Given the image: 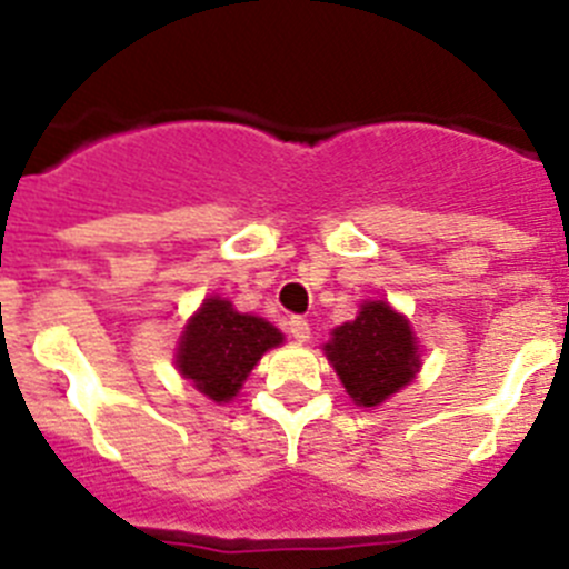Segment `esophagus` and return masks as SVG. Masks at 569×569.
Here are the masks:
<instances>
[{
  "mask_svg": "<svg viewBox=\"0 0 569 569\" xmlns=\"http://www.w3.org/2000/svg\"><path fill=\"white\" fill-rule=\"evenodd\" d=\"M288 330H290V336H293L296 341H308L310 339V321L301 319V316H293V319L288 321Z\"/></svg>",
  "mask_w": 569,
  "mask_h": 569,
  "instance_id": "34e87169",
  "label": "esophagus"
}]
</instances>
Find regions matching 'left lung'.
Segmentation results:
<instances>
[{"label": "left lung", "mask_w": 569, "mask_h": 569, "mask_svg": "<svg viewBox=\"0 0 569 569\" xmlns=\"http://www.w3.org/2000/svg\"><path fill=\"white\" fill-rule=\"evenodd\" d=\"M325 353L350 399L365 407L381 405L419 370V347L410 325L385 301L361 305L353 321L333 330Z\"/></svg>", "instance_id": "left-lung-1"}]
</instances>
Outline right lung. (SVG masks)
<instances>
[{
	"mask_svg": "<svg viewBox=\"0 0 569 569\" xmlns=\"http://www.w3.org/2000/svg\"><path fill=\"white\" fill-rule=\"evenodd\" d=\"M276 345H281V333L270 321L239 313L230 301L213 296L188 321L176 365L184 379L199 387V393L230 401L256 361Z\"/></svg>",
	"mask_w": 569,
	"mask_h": 569,
	"instance_id": "obj_1",
	"label": "right lung"
}]
</instances>
